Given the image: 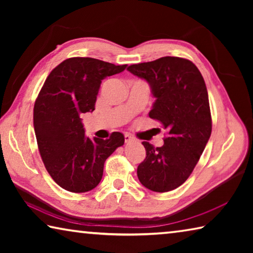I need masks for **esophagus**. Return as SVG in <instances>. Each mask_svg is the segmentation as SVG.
<instances>
[{
  "label": "esophagus",
  "instance_id": "esophagus-1",
  "mask_svg": "<svg viewBox=\"0 0 253 253\" xmlns=\"http://www.w3.org/2000/svg\"><path fill=\"white\" fill-rule=\"evenodd\" d=\"M134 140H135V138H134V137H132L131 135H129V134H125V142H126V143L134 142Z\"/></svg>",
  "mask_w": 253,
  "mask_h": 253
}]
</instances>
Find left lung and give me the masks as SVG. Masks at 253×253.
I'll return each instance as SVG.
<instances>
[{
	"mask_svg": "<svg viewBox=\"0 0 253 253\" xmlns=\"http://www.w3.org/2000/svg\"><path fill=\"white\" fill-rule=\"evenodd\" d=\"M127 70L151 85L156 100L149 117L168 129L162 147L142 143L146 158L137 168V176L148 190L172 191L193 172L211 136L207 85L198 67L184 58L163 57Z\"/></svg>",
	"mask_w": 253,
	"mask_h": 253,
	"instance_id": "1",
	"label": "left lung"
}]
</instances>
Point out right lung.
I'll use <instances>...</instances> for the list:
<instances>
[{
    "instance_id": "1",
    "label": "right lung",
    "mask_w": 253,
    "mask_h": 253,
    "mask_svg": "<svg viewBox=\"0 0 253 253\" xmlns=\"http://www.w3.org/2000/svg\"><path fill=\"white\" fill-rule=\"evenodd\" d=\"M126 67L93 58H69L50 72L41 88L33 109L38 147L50 176L67 191L84 193L95 188L105 161L125 142L119 131L108 139H90L80 116L95 110L101 80Z\"/></svg>"
}]
</instances>
